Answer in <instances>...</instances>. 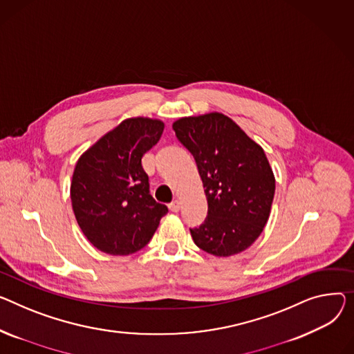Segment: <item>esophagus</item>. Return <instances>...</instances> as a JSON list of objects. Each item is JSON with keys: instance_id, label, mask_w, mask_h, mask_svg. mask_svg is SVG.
<instances>
[{"instance_id": "obj_1", "label": "esophagus", "mask_w": 354, "mask_h": 354, "mask_svg": "<svg viewBox=\"0 0 354 354\" xmlns=\"http://www.w3.org/2000/svg\"><path fill=\"white\" fill-rule=\"evenodd\" d=\"M168 206H169V209H171L172 212H178V210L180 209V202H179L178 199H175V201H172Z\"/></svg>"}]
</instances>
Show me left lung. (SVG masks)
<instances>
[{"label": "left lung", "instance_id": "8db88e82", "mask_svg": "<svg viewBox=\"0 0 354 354\" xmlns=\"http://www.w3.org/2000/svg\"><path fill=\"white\" fill-rule=\"evenodd\" d=\"M172 128L195 158L207 201L205 222L191 229L195 245L221 257L243 252L261 236L274 196L265 151L219 112L180 118Z\"/></svg>", "mask_w": 354, "mask_h": 354}]
</instances>
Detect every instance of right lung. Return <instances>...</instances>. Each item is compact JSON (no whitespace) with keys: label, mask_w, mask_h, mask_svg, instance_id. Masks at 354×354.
Instances as JSON below:
<instances>
[{"label":"right lung","mask_w":354,"mask_h":354,"mask_svg":"<svg viewBox=\"0 0 354 354\" xmlns=\"http://www.w3.org/2000/svg\"><path fill=\"white\" fill-rule=\"evenodd\" d=\"M163 122L129 118L85 151L75 165L71 201L86 239L104 253L145 248L168 207L149 194L142 156L158 144Z\"/></svg>","instance_id":"right-lung-1"}]
</instances>
